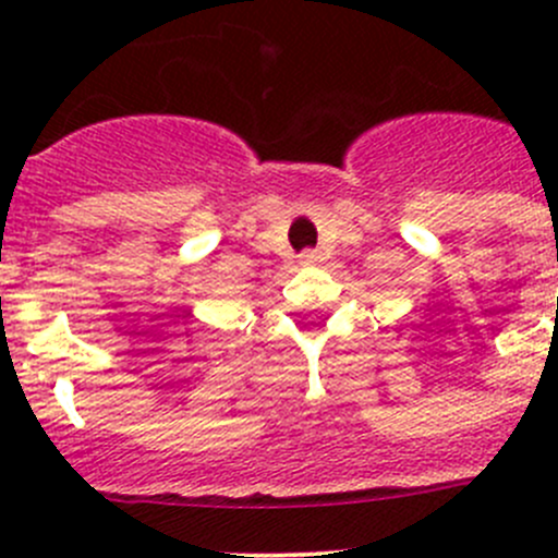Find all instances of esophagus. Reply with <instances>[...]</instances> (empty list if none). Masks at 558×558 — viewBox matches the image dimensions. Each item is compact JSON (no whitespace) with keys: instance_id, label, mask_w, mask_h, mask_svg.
I'll return each mask as SVG.
<instances>
[{"instance_id":"34e87169","label":"esophagus","mask_w":558,"mask_h":558,"mask_svg":"<svg viewBox=\"0 0 558 558\" xmlns=\"http://www.w3.org/2000/svg\"><path fill=\"white\" fill-rule=\"evenodd\" d=\"M318 251H305V253H300V264H305V267H311V264H315L318 262Z\"/></svg>"}]
</instances>
